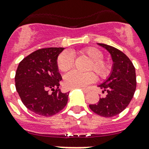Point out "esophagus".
Listing matches in <instances>:
<instances>
[{
    "label": "esophagus",
    "instance_id": "obj_1",
    "mask_svg": "<svg viewBox=\"0 0 149 149\" xmlns=\"http://www.w3.org/2000/svg\"><path fill=\"white\" fill-rule=\"evenodd\" d=\"M82 91L84 92V93H85V94H87V93H88V92L90 91V90L88 89V88H82Z\"/></svg>",
    "mask_w": 149,
    "mask_h": 149
}]
</instances>
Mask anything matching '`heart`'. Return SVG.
<instances>
[{"label": "heart", "mask_w": 149, "mask_h": 149, "mask_svg": "<svg viewBox=\"0 0 149 149\" xmlns=\"http://www.w3.org/2000/svg\"><path fill=\"white\" fill-rule=\"evenodd\" d=\"M78 53L88 58L91 64L89 69H93L100 77H106L110 74L111 66L107 61L103 60L104 55L99 49L94 47H88L80 50ZM74 65V57L69 52H64L58 57L57 65L61 72H67L72 68ZM96 76L93 72H77L75 70L71 71L64 77V83L68 88H76L85 87L89 84L94 82Z\"/></svg>", "instance_id": "1"}]
</instances>
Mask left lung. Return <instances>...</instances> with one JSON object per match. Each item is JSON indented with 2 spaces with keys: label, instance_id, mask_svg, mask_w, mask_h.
Here are the masks:
<instances>
[{
  "label": "left lung",
  "instance_id": "obj_1",
  "mask_svg": "<svg viewBox=\"0 0 149 149\" xmlns=\"http://www.w3.org/2000/svg\"><path fill=\"white\" fill-rule=\"evenodd\" d=\"M97 45L110 54L113 65L110 75L98 85L107 96L100 98L97 104H90L89 107L100 116L113 117L123 111L133 97L136 88V69L123 52L104 43Z\"/></svg>",
  "mask_w": 149,
  "mask_h": 149
}]
</instances>
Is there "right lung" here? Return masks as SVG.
I'll list each match as a JSON object with an SVG mask.
<instances>
[{"label": "right lung", "instance_id": "1", "mask_svg": "<svg viewBox=\"0 0 149 149\" xmlns=\"http://www.w3.org/2000/svg\"><path fill=\"white\" fill-rule=\"evenodd\" d=\"M65 48H45L24 58L17 67L15 85L23 104L39 116H53L68 103V94L58 88L62 77L58 57ZM51 89L52 92H49Z\"/></svg>", "mask_w": 149, "mask_h": 149}]
</instances>
